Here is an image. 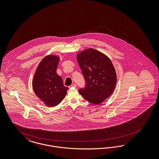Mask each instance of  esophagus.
I'll use <instances>...</instances> for the list:
<instances>
[{"instance_id": "obj_1", "label": "esophagus", "mask_w": 159, "mask_h": 159, "mask_svg": "<svg viewBox=\"0 0 159 159\" xmlns=\"http://www.w3.org/2000/svg\"><path fill=\"white\" fill-rule=\"evenodd\" d=\"M76 84H71L69 88H71V87H75V88H76Z\"/></svg>"}]
</instances>
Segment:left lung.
<instances>
[{"label": "left lung", "mask_w": 159, "mask_h": 159, "mask_svg": "<svg viewBox=\"0 0 159 159\" xmlns=\"http://www.w3.org/2000/svg\"><path fill=\"white\" fill-rule=\"evenodd\" d=\"M77 60L86 82L79 92L91 103L101 104L112 94L116 84L113 64L105 54L92 48L79 52Z\"/></svg>", "instance_id": "left-lung-1"}]
</instances>
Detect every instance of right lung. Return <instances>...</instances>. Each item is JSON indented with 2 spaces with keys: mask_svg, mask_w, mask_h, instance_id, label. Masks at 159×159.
<instances>
[{
  "mask_svg": "<svg viewBox=\"0 0 159 159\" xmlns=\"http://www.w3.org/2000/svg\"><path fill=\"white\" fill-rule=\"evenodd\" d=\"M60 61L58 56L45 57L38 66L33 79V88L36 96L48 107L59 104L64 98L68 88L57 74Z\"/></svg>",
  "mask_w": 159,
  "mask_h": 159,
  "instance_id": "right-lung-1",
  "label": "right lung"
}]
</instances>
